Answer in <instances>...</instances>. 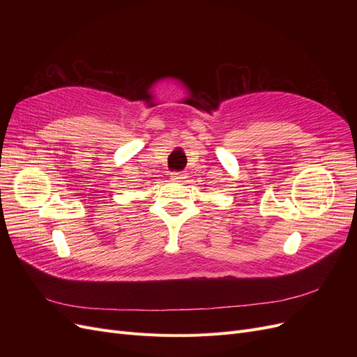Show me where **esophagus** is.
Returning <instances> with one entry per match:
<instances>
[{
  "mask_svg": "<svg viewBox=\"0 0 357 357\" xmlns=\"http://www.w3.org/2000/svg\"><path fill=\"white\" fill-rule=\"evenodd\" d=\"M183 178H186V174H181V172H172L171 174L172 181H183Z\"/></svg>",
  "mask_w": 357,
  "mask_h": 357,
  "instance_id": "34e87169",
  "label": "esophagus"
}]
</instances>
